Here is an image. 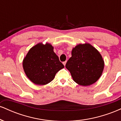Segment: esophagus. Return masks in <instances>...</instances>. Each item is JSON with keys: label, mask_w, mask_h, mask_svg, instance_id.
I'll list each match as a JSON object with an SVG mask.
<instances>
[{"label": "esophagus", "mask_w": 121, "mask_h": 121, "mask_svg": "<svg viewBox=\"0 0 121 121\" xmlns=\"http://www.w3.org/2000/svg\"><path fill=\"white\" fill-rule=\"evenodd\" d=\"M66 61H64V62H62V64H63L64 66H65V65H66Z\"/></svg>", "instance_id": "1"}]
</instances>
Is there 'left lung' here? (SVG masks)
Returning a JSON list of instances; mask_svg holds the SVG:
<instances>
[{
    "label": "left lung",
    "instance_id": "8db88e82",
    "mask_svg": "<svg viewBox=\"0 0 121 121\" xmlns=\"http://www.w3.org/2000/svg\"><path fill=\"white\" fill-rule=\"evenodd\" d=\"M104 60L99 51L89 43L79 44L72 49V57L65 67L73 81L81 86H89L97 81L103 72Z\"/></svg>",
    "mask_w": 121,
    "mask_h": 121
}]
</instances>
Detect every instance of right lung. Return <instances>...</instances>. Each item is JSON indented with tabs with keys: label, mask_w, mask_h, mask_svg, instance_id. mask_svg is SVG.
I'll return each mask as SVG.
<instances>
[{
	"label": "right lung",
	"mask_w": 121,
	"mask_h": 121,
	"mask_svg": "<svg viewBox=\"0 0 121 121\" xmlns=\"http://www.w3.org/2000/svg\"><path fill=\"white\" fill-rule=\"evenodd\" d=\"M53 48L49 43H39L29 50L23 59L25 73L35 84H48L53 80L56 73L64 68Z\"/></svg>",
	"instance_id": "1"
}]
</instances>
